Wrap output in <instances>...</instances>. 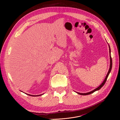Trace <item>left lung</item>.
<instances>
[{"instance_id": "obj_1", "label": "left lung", "mask_w": 120, "mask_h": 120, "mask_svg": "<svg viewBox=\"0 0 120 120\" xmlns=\"http://www.w3.org/2000/svg\"><path fill=\"white\" fill-rule=\"evenodd\" d=\"M109 52H110V66L109 70V71H108V74H107V75H106V78H105V79H104V81H103V82L102 83H101V85H100L99 87H98L97 88L95 89V90H92V91H91V92H90L87 93H78V92H77L78 94H79V95H90V94H92V93H93L94 92H95L97 91V90H99L101 88V87H102V86L105 85V82H106V81H107V78H108V76H109V74H110V72H111V71L112 68V57H111V49H110V47L109 45Z\"/></svg>"}]
</instances>
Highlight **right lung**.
<instances>
[{
    "mask_svg": "<svg viewBox=\"0 0 120 120\" xmlns=\"http://www.w3.org/2000/svg\"><path fill=\"white\" fill-rule=\"evenodd\" d=\"M27 95H29V96H33V97H37V96H41L43 94H41V95H30V94H27Z\"/></svg>",
    "mask_w": 120,
    "mask_h": 120,
    "instance_id": "right-lung-1",
    "label": "right lung"
}]
</instances>
